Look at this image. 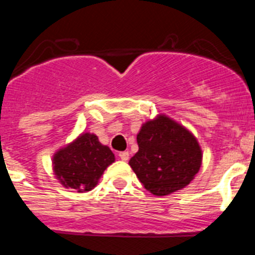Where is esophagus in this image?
<instances>
[{"label":"esophagus","instance_id":"34e87169","mask_svg":"<svg viewBox=\"0 0 255 255\" xmlns=\"http://www.w3.org/2000/svg\"><path fill=\"white\" fill-rule=\"evenodd\" d=\"M118 156H120L121 160L127 161L128 159H129V153H128V151H121V153L118 154Z\"/></svg>","mask_w":255,"mask_h":255}]
</instances>
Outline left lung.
<instances>
[{"label":"left lung","mask_w":255,"mask_h":255,"mask_svg":"<svg viewBox=\"0 0 255 255\" xmlns=\"http://www.w3.org/2000/svg\"><path fill=\"white\" fill-rule=\"evenodd\" d=\"M137 143L139 149L129 165L143 186L155 196L184 189L201 168L202 150L196 137L166 115L143 123Z\"/></svg>","instance_id":"8db88e82"}]
</instances>
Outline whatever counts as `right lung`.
Listing matches in <instances>:
<instances>
[{
	"mask_svg": "<svg viewBox=\"0 0 255 255\" xmlns=\"http://www.w3.org/2000/svg\"><path fill=\"white\" fill-rule=\"evenodd\" d=\"M115 154L94 133H82L53 155L54 175L66 189L86 192L99 184Z\"/></svg>",
	"mask_w": 255,
	"mask_h": 255,
	"instance_id": "obj_1",
	"label": "right lung"
}]
</instances>
